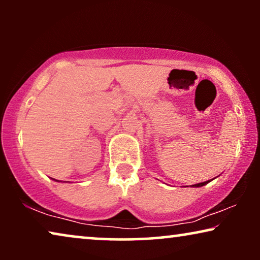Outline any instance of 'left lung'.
I'll return each mask as SVG.
<instances>
[{
  "mask_svg": "<svg viewBox=\"0 0 260 260\" xmlns=\"http://www.w3.org/2000/svg\"><path fill=\"white\" fill-rule=\"evenodd\" d=\"M211 181V180H209ZM209 181H205V182H201V183H197V184H193V187H202V186H205V184H207Z\"/></svg>",
  "mask_w": 260,
  "mask_h": 260,
  "instance_id": "1",
  "label": "left lung"
}]
</instances>
